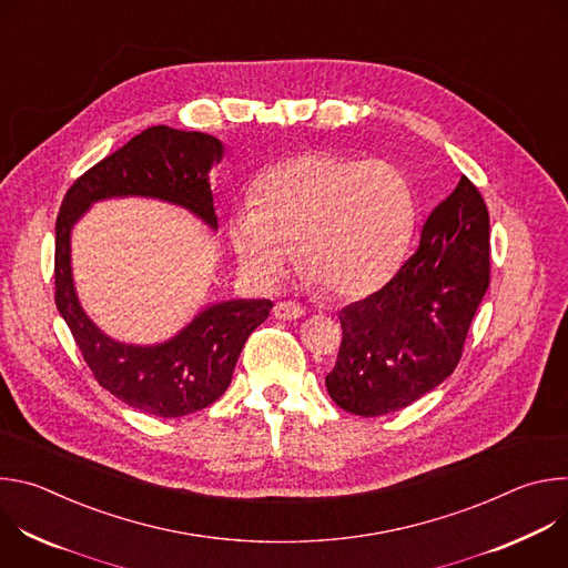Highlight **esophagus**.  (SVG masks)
<instances>
[{"label": "esophagus", "mask_w": 568, "mask_h": 568, "mask_svg": "<svg viewBox=\"0 0 568 568\" xmlns=\"http://www.w3.org/2000/svg\"><path fill=\"white\" fill-rule=\"evenodd\" d=\"M303 314H305V310L294 301H278L274 305V316L281 321H294V318H301Z\"/></svg>", "instance_id": "obj_1"}]
</instances>
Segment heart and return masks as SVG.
Instances as JSON below:
<instances>
[{
    "label": "heart",
    "mask_w": 568,
    "mask_h": 568,
    "mask_svg": "<svg viewBox=\"0 0 568 568\" xmlns=\"http://www.w3.org/2000/svg\"><path fill=\"white\" fill-rule=\"evenodd\" d=\"M416 226L409 178L388 161L307 152L270 166L254 182L252 206L229 220L240 272L276 285L294 263L337 298L379 287L407 252Z\"/></svg>",
    "instance_id": "b5f03b06"
}]
</instances>
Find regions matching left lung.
Wrapping results in <instances>:
<instances>
[{
  "label": "left lung",
  "mask_w": 568,
  "mask_h": 568,
  "mask_svg": "<svg viewBox=\"0 0 568 568\" xmlns=\"http://www.w3.org/2000/svg\"><path fill=\"white\" fill-rule=\"evenodd\" d=\"M490 285V215L460 178L427 217L416 254L364 301L339 312L342 346L326 375L344 412L373 418L409 407L443 384L463 355Z\"/></svg>",
  "instance_id": "1"
}]
</instances>
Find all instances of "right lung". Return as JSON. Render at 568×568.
<instances>
[{"label": "right lung", "mask_w": 568, "mask_h": 568, "mask_svg": "<svg viewBox=\"0 0 568 568\" xmlns=\"http://www.w3.org/2000/svg\"><path fill=\"white\" fill-rule=\"evenodd\" d=\"M224 145L204 132L154 125L80 175L55 220V305L97 382L128 407L159 418L206 409L231 384L247 337L270 316V298L206 305L173 339L134 346L108 337L85 314L71 276V229L110 197H152L178 204L213 231L217 215L209 173Z\"/></svg>", "instance_id": "add662e5"}]
</instances>
